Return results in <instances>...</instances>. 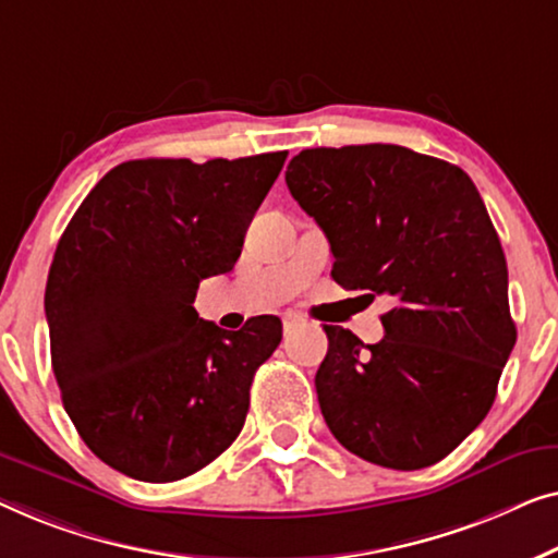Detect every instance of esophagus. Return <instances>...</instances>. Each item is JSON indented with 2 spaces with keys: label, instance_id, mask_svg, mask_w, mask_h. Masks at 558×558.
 <instances>
[{
  "label": "esophagus",
  "instance_id": "obj_1",
  "mask_svg": "<svg viewBox=\"0 0 558 558\" xmlns=\"http://www.w3.org/2000/svg\"><path fill=\"white\" fill-rule=\"evenodd\" d=\"M298 324H301V316H295V313H286V316H282V328H286V331L295 328Z\"/></svg>",
  "mask_w": 558,
  "mask_h": 558
}]
</instances>
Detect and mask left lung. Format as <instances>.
<instances>
[{"label":"left lung","mask_w":558,"mask_h":558,"mask_svg":"<svg viewBox=\"0 0 558 558\" xmlns=\"http://www.w3.org/2000/svg\"><path fill=\"white\" fill-rule=\"evenodd\" d=\"M293 199L333 253V280L387 295L384 339L324 326L316 374L333 437L374 465L420 470L485 420L515 343L508 268L473 179L395 144L305 148Z\"/></svg>","instance_id":"obj_1"}]
</instances>
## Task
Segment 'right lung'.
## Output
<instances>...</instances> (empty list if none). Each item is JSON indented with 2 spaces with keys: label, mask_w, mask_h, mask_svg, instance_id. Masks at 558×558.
Segmentation results:
<instances>
[{
  "label": "right lung",
  "mask_w": 558,
  "mask_h": 558,
  "mask_svg": "<svg viewBox=\"0 0 558 558\" xmlns=\"http://www.w3.org/2000/svg\"><path fill=\"white\" fill-rule=\"evenodd\" d=\"M286 156L119 163L62 232L45 288L52 372L77 435L119 473L182 481L245 425L280 318L225 331L194 298L234 268Z\"/></svg>",
  "instance_id": "obj_1"
}]
</instances>
